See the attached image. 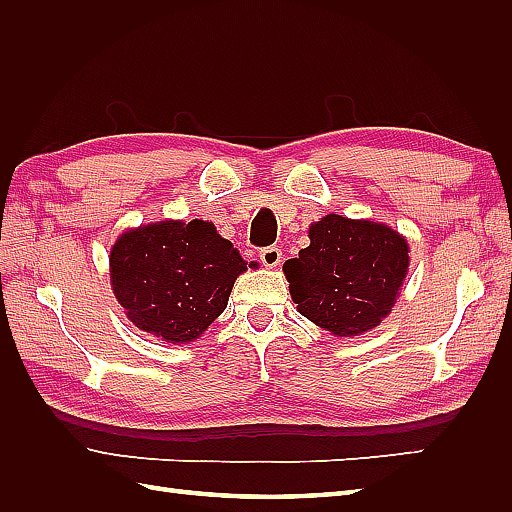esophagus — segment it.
Segmentation results:
<instances>
[{"instance_id": "obj_1", "label": "esophagus", "mask_w": 512, "mask_h": 512, "mask_svg": "<svg viewBox=\"0 0 512 512\" xmlns=\"http://www.w3.org/2000/svg\"><path fill=\"white\" fill-rule=\"evenodd\" d=\"M260 262L265 265L267 269H273L282 262V250L277 245H269V247H262L260 250Z\"/></svg>"}]
</instances>
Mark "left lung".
Listing matches in <instances>:
<instances>
[{
	"label": "left lung",
	"instance_id": "1",
	"mask_svg": "<svg viewBox=\"0 0 512 512\" xmlns=\"http://www.w3.org/2000/svg\"><path fill=\"white\" fill-rule=\"evenodd\" d=\"M309 243L286 260L299 314L339 337L374 329L391 312L408 271V243L384 224L327 215Z\"/></svg>",
	"mask_w": 512,
	"mask_h": 512
}]
</instances>
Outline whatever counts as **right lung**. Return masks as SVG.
I'll return each mask as SVG.
<instances>
[{"mask_svg":"<svg viewBox=\"0 0 512 512\" xmlns=\"http://www.w3.org/2000/svg\"><path fill=\"white\" fill-rule=\"evenodd\" d=\"M245 262L211 222H160L119 237L111 252L117 301L141 331L192 342L218 318Z\"/></svg>","mask_w":512,"mask_h":512,"instance_id":"obj_1","label":"right lung"}]
</instances>
